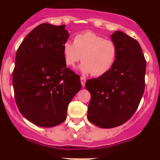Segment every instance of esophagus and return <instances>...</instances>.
Masks as SVG:
<instances>
[{
    "label": "esophagus",
    "instance_id": "1",
    "mask_svg": "<svg viewBox=\"0 0 160 160\" xmlns=\"http://www.w3.org/2000/svg\"><path fill=\"white\" fill-rule=\"evenodd\" d=\"M80 82H81V84H82V87H84L85 86V83H86V79L84 78V77H80Z\"/></svg>",
    "mask_w": 160,
    "mask_h": 160
}]
</instances>
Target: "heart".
I'll use <instances>...</instances> for the list:
<instances>
[{"label": "heart", "mask_w": 160, "mask_h": 160, "mask_svg": "<svg viewBox=\"0 0 160 160\" xmlns=\"http://www.w3.org/2000/svg\"><path fill=\"white\" fill-rule=\"evenodd\" d=\"M65 63L73 67L81 60L80 70L83 73L95 77L105 74L112 68L118 56V47L114 41L92 32L77 34L74 43L67 41L62 45Z\"/></svg>", "instance_id": "obj_1"}]
</instances>
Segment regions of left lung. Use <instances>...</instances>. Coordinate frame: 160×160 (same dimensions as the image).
<instances>
[{
	"instance_id": "1",
	"label": "left lung",
	"mask_w": 160,
	"mask_h": 160,
	"mask_svg": "<svg viewBox=\"0 0 160 160\" xmlns=\"http://www.w3.org/2000/svg\"><path fill=\"white\" fill-rule=\"evenodd\" d=\"M118 47L112 68L98 78L87 80L90 93L88 119L98 127L123 125L138 108L145 90L146 61L139 43L119 31L111 35Z\"/></svg>"
}]
</instances>
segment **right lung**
<instances>
[{"instance_id": "1", "label": "right lung", "mask_w": 160, "mask_h": 160, "mask_svg": "<svg viewBox=\"0 0 160 160\" xmlns=\"http://www.w3.org/2000/svg\"><path fill=\"white\" fill-rule=\"evenodd\" d=\"M65 27L38 25L16 52L12 73L16 104L27 120L44 128L66 120L68 104L81 89L80 76L63 59L62 45L70 35Z\"/></svg>"}]
</instances>
